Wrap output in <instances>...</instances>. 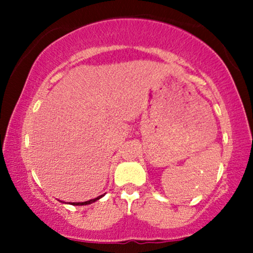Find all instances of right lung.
Masks as SVG:
<instances>
[{
    "instance_id": "add662e5",
    "label": "right lung",
    "mask_w": 253,
    "mask_h": 253,
    "mask_svg": "<svg viewBox=\"0 0 253 253\" xmlns=\"http://www.w3.org/2000/svg\"><path fill=\"white\" fill-rule=\"evenodd\" d=\"M102 196H103V195H101V196H97L96 199L89 200V201H85V202H72L71 205H74V206H83V205H89V203H92V202H95V201H96V200L101 199V197H102Z\"/></svg>"
}]
</instances>
